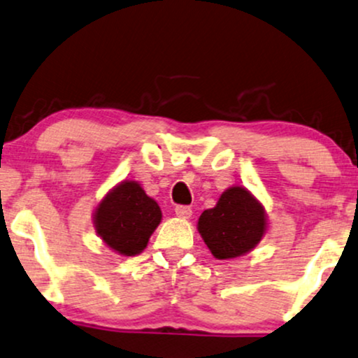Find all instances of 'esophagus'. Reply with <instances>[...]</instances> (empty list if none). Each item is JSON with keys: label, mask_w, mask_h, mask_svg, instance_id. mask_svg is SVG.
Wrapping results in <instances>:
<instances>
[{"label": "esophagus", "mask_w": 358, "mask_h": 358, "mask_svg": "<svg viewBox=\"0 0 358 358\" xmlns=\"http://www.w3.org/2000/svg\"><path fill=\"white\" fill-rule=\"evenodd\" d=\"M174 213L180 219H189L192 215V209L189 206H176Z\"/></svg>", "instance_id": "obj_1"}]
</instances>
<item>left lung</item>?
Listing matches in <instances>:
<instances>
[{
    "instance_id": "1",
    "label": "left lung",
    "mask_w": 358,
    "mask_h": 358,
    "mask_svg": "<svg viewBox=\"0 0 358 358\" xmlns=\"http://www.w3.org/2000/svg\"><path fill=\"white\" fill-rule=\"evenodd\" d=\"M215 259H234L252 250L266 234V213L244 187H231L197 222Z\"/></svg>"
}]
</instances>
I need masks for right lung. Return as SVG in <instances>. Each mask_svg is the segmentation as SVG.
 <instances>
[{
    "label": "right lung",
    "mask_w": 358,
    "mask_h": 358,
    "mask_svg": "<svg viewBox=\"0 0 358 358\" xmlns=\"http://www.w3.org/2000/svg\"><path fill=\"white\" fill-rule=\"evenodd\" d=\"M161 209L134 180L113 189L94 214L96 232L111 249L122 255H136L148 245L161 222Z\"/></svg>",
    "instance_id": "add662e5"
}]
</instances>
